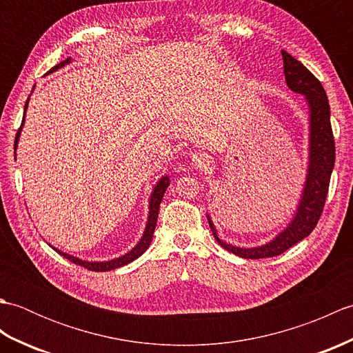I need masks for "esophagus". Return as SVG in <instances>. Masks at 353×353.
Wrapping results in <instances>:
<instances>
[{
    "label": "esophagus",
    "instance_id": "1",
    "mask_svg": "<svg viewBox=\"0 0 353 353\" xmlns=\"http://www.w3.org/2000/svg\"><path fill=\"white\" fill-rule=\"evenodd\" d=\"M209 163H211V157H209L205 153H196V154L192 156V165L196 168L205 170V168L209 167Z\"/></svg>",
    "mask_w": 353,
    "mask_h": 353
}]
</instances>
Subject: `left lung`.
Returning a JSON list of instances; mask_svg holds the SVG:
<instances>
[{
    "label": "left lung",
    "mask_w": 353,
    "mask_h": 353,
    "mask_svg": "<svg viewBox=\"0 0 353 353\" xmlns=\"http://www.w3.org/2000/svg\"><path fill=\"white\" fill-rule=\"evenodd\" d=\"M283 74L287 86L294 94H301L308 108V165L305 183L290 223L268 243L256 247H239L229 244L219 236L211 215L209 228L221 247L244 259L272 258L302 241L317 226L327 196L329 182L335 165V142L331 127V109L323 86L306 70L303 63L282 50Z\"/></svg>",
    "instance_id": "obj_1"
}]
</instances>
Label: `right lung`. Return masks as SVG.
Here are the masks:
<instances>
[{
	"label": "right lung",
	"mask_w": 353,
	"mask_h": 353,
	"mask_svg": "<svg viewBox=\"0 0 353 353\" xmlns=\"http://www.w3.org/2000/svg\"><path fill=\"white\" fill-rule=\"evenodd\" d=\"M71 62H72L71 57H68V59H66V61H63V62H61V63H57L56 66H52V68L48 71V74L63 68L65 65H68V63H71ZM33 91H34V86H33ZM33 91H32V92H33ZM28 101H30V97L27 99L26 106H24V117H22V124H21L19 130H18V133H17V138H14V161H17L18 142H19V137H21L22 127H24L26 114H27V108H28ZM168 185H170V177H168L167 174H163V176L159 179V181L156 182L154 188H153L152 194H150V199H148V215H147L145 229H144V232H142V236H141V239L137 243V245L133 247L132 250H129L127 253L121 254V256L114 258V259H109V261H85V259H80V258H77V256H72V254H70V253H65V252H62V250H59V249H56V247H52V245H51V247H52V249H54L57 253H61L63 258L70 259L71 262H74V264L81 265V267H85V268H88V270H92V272H110V270H115V268H119V267H123V265L130 264L132 261L138 259V258L141 256V254L148 249L150 243H152L154 229H156L157 215H159V205H161V201H162V197H163L165 191H167V188H168Z\"/></svg>",
	"instance_id": "obj_1"
}]
</instances>
